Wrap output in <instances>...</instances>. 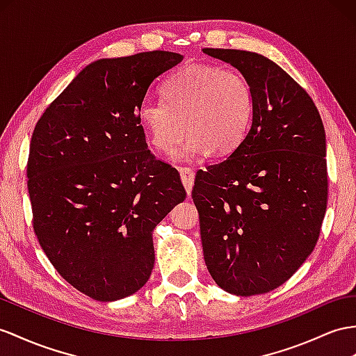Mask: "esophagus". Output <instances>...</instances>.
Here are the masks:
<instances>
[{"label":"esophagus","instance_id":"34e87169","mask_svg":"<svg viewBox=\"0 0 356 356\" xmlns=\"http://www.w3.org/2000/svg\"><path fill=\"white\" fill-rule=\"evenodd\" d=\"M179 172H180V179H181V184H184L185 189L188 195L191 194V189H193L194 186V177H195V172L194 170L191 168H186V167H180L179 168Z\"/></svg>","mask_w":356,"mask_h":356}]
</instances>
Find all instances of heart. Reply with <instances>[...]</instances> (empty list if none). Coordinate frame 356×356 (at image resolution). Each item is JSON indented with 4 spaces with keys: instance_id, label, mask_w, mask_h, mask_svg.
Instances as JSON below:
<instances>
[{
    "instance_id": "obj_1",
    "label": "heart",
    "mask_w": 356,
    "mask_h": 356,
    "mask_svg": "<svg viewBox=\"0 0 356 356\" xmlns=\"http://www.w3.org/2000/svg\"><path fill=\"white\" fill-rule=\"evenodd\" d=\"M165 100L145 99L138 117L152 145L172 153L179 162L194 161L209 150L229 153L247 134L254 114V93L242 74L232 69L186 63L162 84Z\"/></svg>"
}]
</instances>
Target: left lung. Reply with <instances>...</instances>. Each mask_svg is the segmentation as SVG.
Returning a JSON list of instances; mask_svg holds the SVG:
<instances>
[{
    "label": "left lung",
    "instance_id": "left-lung-1",
    "mask_svg": "<svg viewBox=\"0 0 356 356\" xmlns=\"http://www.w3.org/2000/svg\"><path fill=\"white\" fill-rule=\"evenodd\" d=\"M203 52L238 69L254 93L238 147L197 171L193 200L204 261L229 293H268L317 243L327 202L325 127L307 91L272 60L239 49Z\"/></svg>",
    "mask_w": 356,
    "mask_h": 356
}]
</instances>
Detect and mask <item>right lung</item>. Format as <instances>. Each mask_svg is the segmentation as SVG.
<instances>
[{
	"label": "right lung",
	"instance_id": "add662e5",
	"mask_svg": "<svg viewBox=\"0 0 356 356\" xmlns=\"http://www.w3.org/2000/svg\"><path fill=\"white\" fill-rule=\"evenodd\" d=\"M168 51L91 63L47 108L30 144L33 227L60 275L100 302L138 291L153 230L186 197L176 168L147 149L138 111Z\"/></svg>",
	"mask_w": 356,
	"mask_h": 356
}]
</instances>
